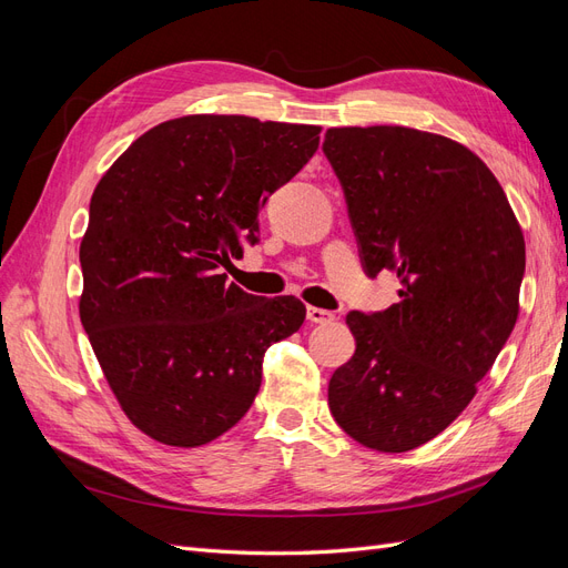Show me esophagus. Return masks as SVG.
Returning <instances> with one entry per match:
<instances>
[{
  "mask_svg": "<svg viewBox=\"0 0 568 568\" xmlns=\"http://www.w3.org/2000/svg\"><path fill=\"white\" fill-rule=\"evenodd\" d=\"M307 320H311L313 324H329V322H334L336 320V315L334 313H329V311H322V307H307Z\"/></svg>",
  "mask_w": 568,
  "mask_h": 568,
  "instance_id": "obj_1",
  "label": "esophagus"
}]
</instances>
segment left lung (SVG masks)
<instances>
[{
  "instance_id": "8db88e82",
  "label": "left lung",
  "mask_w": 568,
  "mask_h": 568,
  "mask_svg": "<svg viewBox=\"0 0 568 568\" xmlns=\"http://www.w3.org/2000/svg\"><path fill=\"white\" fill-rule=\"evenodd\" d=\"M369 277L395 270L400 303L351 313L355 353L329 409L365 448L407 453L467 407L519 317L526 244L505 189L471 149L400 125L329 128Z\"/></svg>"
}]
</instances>
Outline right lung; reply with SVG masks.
<instances>
[{
  "instance_id": "add662e5",
  "label": "right lung",
  "mask_w": 568,
  "mask_h": 568,
  "mask_svg": "<svg viewBox=\"0 0 568 568\" xmlns=\"http://www.w3.org/2000/svg\"><path fill=\"white\" fill-rule=\"evenodd\" d=\"M320 125L194 113L132 142L99 180L80 242V320L128 419L173 448L253 405L265 351L301 329L294 296H251L217 267L320 146Z\"/></svg>"
}]
</instances>
